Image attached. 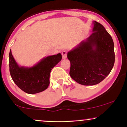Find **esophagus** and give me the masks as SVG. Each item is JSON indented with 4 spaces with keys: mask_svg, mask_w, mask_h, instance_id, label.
Returning a JSON list of instances; mask_svg holds the SVG:
<instances>
[{
    "mask_svg": "<svg viewBox=\"0 0 127 127\" xmlns=\"http://www.w3.org/2000/svg\"><path fill=\"white\" fill-rule=\"evenodd\" d=\"M62 58L66 59L67 57V52L66 51H63L62 52Z\"/></svg>",
    "mask_w": 127,
    "mask_h": 127,
    "instance_id": "obj_1",
    "label": "esophagus"
}]
</instances>
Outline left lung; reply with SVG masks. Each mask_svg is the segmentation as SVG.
Returning <instances> with one entry per match:
<instances>
[{
    "instance_id": "1",
    "label": "left lung",
    "mask_w": 127,
    "mask_h": 127,
    "mask_svg": "<svg viewBox=\"0 0 127 127\" xmlns=\"http://www.w3.org/2000/svg\"><path fill=\"white\" fill-rule=\"evenodd\" d=\"M93 33L67 53L70 77L84 86L101 82L114 66L115 54L111 36L100 23L93 21Z\"/></svg>"
}]
</instances>
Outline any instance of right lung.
Wrapping results in <instances>:
<instances>
[{
  "instance_id": "1",
  "label": "right lung",
  "mask_w": 127,
  "mask_h": 127,
  "mask_svg": "<svg viewBox=\"0 0 127 127\" xmlns=\"http://www.w3.org/2000/svg\"><path fill=\"white\" fill-rule=\"evenodd\" d=\"M62 60L61 54L44 57L31 67L20 66L9 53L10 75L15 84L29 94L44 91L50 84V75L52 69Z\"/></svg>"
}]
</instances>
